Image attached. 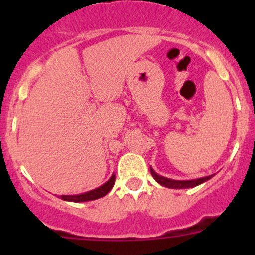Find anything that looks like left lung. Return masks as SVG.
I'll use <instances>...</instances> for the list:
<instances>
[{
  "label": "left lung",
  "instance_id": "left-lung-1",
  "mask_svg": "<svg viewBox=\"0 0 255 255\" xmlns=\"http://www.w3.org/2000/svg\"><path fill=\"white\" fill-rule=\"evenodd\" d=\"M150 173L154 179H155L156 182H159V184L163 185V186L169 187V189H187V187H195L197 186V185L202 184V182L207 181V180H210L211 177H212V175H210V176L201 177V179L189 180V181H179V180H171V179H168V177H163L158 175V174H156L151 168H150Z\"/></svg>",
  "mask_w": 255,
  "mask_h": 255
}]
</instances>
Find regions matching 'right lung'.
<instances>
[{
    "mask_svg": "<svg viewBox=\"0 0 255 255\" xmlns=\"http://www.w3.org/2000/svg\"><path fill=\"white\" fill-rule=\"evenodd\" d=\"M115 179H116V175L113 174L111 179H110L106 184L97 187V189L92 190V191L85 192V194H81V195H74V196H70V195H61L60 199L65 200V201H73V202H84V201H91V200L100 199V197H104L105 195H107L110 191H111L113 184H115Z\"/></svg>",
    "mask_w": 255,
    "mask_h": 255,
    "instance_id": "1",
    "label": "right lung"
}]
</instances>
